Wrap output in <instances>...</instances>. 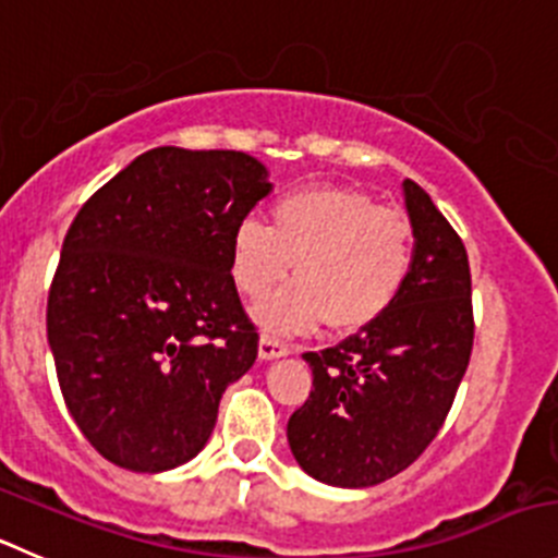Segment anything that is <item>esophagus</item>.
I'll return each instance as SVG.
<instances>
[{
    "instance_id": "1",
    "label": "esophagus",
    "mask_w": 558,
    "mask_h": 558,
    "mask_svg": "<svg viewBox=\"0 0 558 558\" xmlns=\"http://www.w3.org/2000/svg\"><path fill=\"white\" fill-rule=\"evenodd\" d=\"M290 353H293V348H290L288 342H282V339L270 337V333H263V337H259V359H263V362L282 359V355H290Z\"/></svg>"
}]
</instances>
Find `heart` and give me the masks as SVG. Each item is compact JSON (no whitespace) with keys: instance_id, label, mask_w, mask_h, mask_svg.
<instances>
[{"instance_id":"heart-1","label":"heart","mask_w":558,"mask_h":558,"mask_svg":"<svg viewBox=\"0 0 558 558\" xmlns=\"http://www.w3.org/2000/svg\"><path fill=\"white\" fill-rule=\"evenodd\" d=\"M295 282L254 310L270 331H306L326 320L333 333L359 331L400 299L413 265L408 214L367 191L317 185L282 196L270 225L238 221L230 270L246 299H263L290 274Z\"/></svg>"}]
</instances>
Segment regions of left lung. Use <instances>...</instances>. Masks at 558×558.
<instances>
[{"mask_svg":"<svg viewBox=\"0 0 558 558\" xmlns=\"http://www.w3.org/2000/svg\"><path fill=\"white\" fill-rule=\"evenodd\" d=\"M413 265L400 299L333 348L304 353L310 400L290 416L301 469L333 487H369L405 471L444 427L474 348L463 241L427 191L402 183Z\"/></svg>","mask_w":558,"mask_h":558,"instance_id":"obj_1","label":"left lung"}]
</instances>
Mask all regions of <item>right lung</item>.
I'll return each instance as SVG.
<instances>
[{
    "label": "right lung",
    "mask_w": 558,
    "mask_h": 558,
    "mask_svg": "<svg viewBox=\"0 0 558 558\" xmlns=\"http://www.w3.org/2000/svg\"><path fill=\"white\" fill-rule=\"evenodd\" d=\"M270 189L246 153L156 147L73 219L46 331L68 411L109 463L158 474L208 444L257 359L230 241Z\"/></svg>",
    "instance_id": "obj_1"
}]
</instances>
